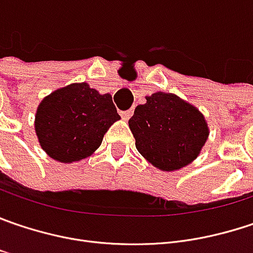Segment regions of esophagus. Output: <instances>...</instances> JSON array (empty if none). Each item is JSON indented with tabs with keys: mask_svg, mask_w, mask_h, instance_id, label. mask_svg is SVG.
I'll return each instance as SVG.
<instances>
[{
	"mask_svg": "<svg viewBox=\"0 0 253 253\" xmlns=\"http://www.w3.org/2000/svg\"><path fill=\"white\" fill-rule=\"evenodd\" d=\"M131 116H133V110H131V109H130V110H126V112H122V117H123V120H128Z\"/></svg>",
	"mask_w": 253,
	"mask_h": 253,
	"instance_id": "obj_1",
	"label": "esophagus"
}]
</instances>
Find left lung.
Returning <instances> with one entry per match:
<instances>
[{
    "label": "left lung",
    "instance_id": "1",
    "mask_svg": "<svg viewBox=\"0 0 253 253\" xmlns=\"http://www.w3.org/2000/svg\"><path fill=\"white\" fill-rule=\"evenodd\" d=\"M128 127L136 149L159 170H179L201 155L209 127L198 107L173 93L156 91L134 109Z\"/></svg>",
    "mask_w": 253,
    "mask_h": 253
}]
</instances>
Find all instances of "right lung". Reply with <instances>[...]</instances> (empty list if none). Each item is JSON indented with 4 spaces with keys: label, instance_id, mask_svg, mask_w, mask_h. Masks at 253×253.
Here are the masks:
<instances>
[{
    "label": "right lung",
    "instance_id": "1",
    "mask_svg": "<svg viewBox=\"0 0 253 253\" xmlns=\"http://www.w3.org/2000/svg\"><path fill=\"white\" fill-rule=\"evenodd\" d=\"M120 116L112 96L100 94L87 83L57 88L38 104L34 128L41 149L60 163L90 157Z\"/></svg>",
    "mask_w": 253,
    "mask_h": 253
}]
</instances>
